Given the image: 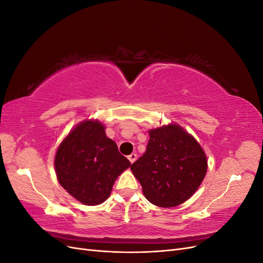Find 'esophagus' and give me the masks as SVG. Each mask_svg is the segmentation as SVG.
<instances>
[{"label": "esophagus", "instance_id": "obj_1", "mask_svg": "<svg viewBox=\"0 0 263 263\" xmlns=\"http://www.w3.org/2000/svg\"><path fill=\"white\" fill-rule=\"evenodd\" d=\"M136 159H137V155L136 154H132V155L128 156V160L130 161V163H134L135 161H136Z\"/></svg>", "mask_w": 263, "mask_h": 263}]
</instances>
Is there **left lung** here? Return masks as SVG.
<instances>
[{"label": "left lung", "instance_id": "obj_1", "mask_svg": "<svg viewBox=\"0 0 263 263\" xmlns=\"http://www.w3.org/2000/svg\"><path fill=\"white\" fill-rule=\"evenodd\" d=\"M146 153L130 165L147 200L159 208L187 201L208 172V158L198 141L178 124L149 132Z\"/></svg>", "mask_w": 263, "mask_h": 263}]
</instances>
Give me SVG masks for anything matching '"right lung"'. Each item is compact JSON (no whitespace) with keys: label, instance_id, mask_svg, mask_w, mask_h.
Listing matches in <instances>:
<instances>
[{"label":"right lung","instance_id":"obj_1","mask_svg":"<svg viewBox=\"0 0 263 263\" xmlns=\"http://www.w3.org/2000/svg\"><path fill=\"white\" fill-rule=\"evenodd\" d=\"M130 166L98 119H85L70 130L57 149L54 170L61 186L84 205L109 197L115 180Z\"/></svg>","mask_w":263,"mask_h":263}]
</instances>
